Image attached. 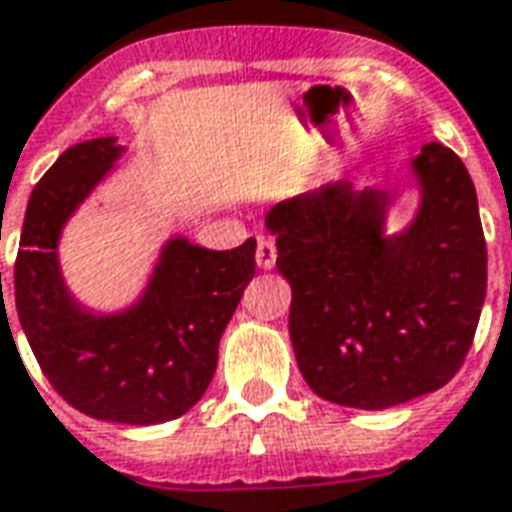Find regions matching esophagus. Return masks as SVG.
<instances>
[{"label": "esophagus", "mask_w": 512, "mask_h": 512, "mask_svg": "<svg viewBox=\"0 0 512 512\" xmlns=\"http://www.w3.org/2000/svg\"><path fill=\"white\" fill-rule=\"evenodd\" d=\"M255 260H257V265L263 268V271L273 268V265H276V244H273L271 239H260V241H257Z\"/></svg>", "instance_id": "esophagus-1"}]
</instances>
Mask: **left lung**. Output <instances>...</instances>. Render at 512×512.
<instances>
[{"mask_svg": "<svg viewBox=\"0 0 512 512\" xmlns=\"http://www.w3.org/2000/svg\"><path fill=\"white\" fill-rule=\"evenodd\" d=\"M421 204L386 236L389 195L349 179L276 204V268L292 287L290 338L314 395L384 411L446 386L473 346L486 298L478 195L454 150L411 163Z\"/></svg>", "mask_w": 512, "mask_h": 512, "instance_id": "obj_1", "label": "left lung"}]
</instances>
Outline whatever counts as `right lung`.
<instances>
[{"mask_svg": "<svg viewBox=\"0 0 512 512\" xmlns=\"http://www.w3.org/2000/svg\"><path fill=\"white\" fill-rule=\"evenodd\" d=\"M120 155L115 136L80 142L39 179L15 257V308L39 368L66 403L93 419L147 427L204 397L222 333L255 276L257 241L214 252L171 239L134 306L91 314L66 290L58 239Z\"/></svg>", "mask_w": 512, "mask_h": 512, "instance_id": "obj_1", "label": "right lung"}]
</instances>
